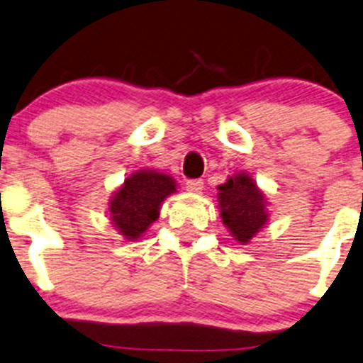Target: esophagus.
Instances as JSON below:
<instances>
[{"instance_id":"1","label":"esophagus","mask_w":363,"mask_h":363,"mask_svg":"<svg viewBox=\"0 0 363 363\" xmlns=\"http://www.w3.org/2000/svg\"><path fill=\"white\" fill-rule=\"evenodd\" d=\"M186 189H188L189 193H200L203 189V181H202V179L188 181V182H186Z\"/></svg>"}]
</instances>
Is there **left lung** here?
<instances>
[{
    "mask_svg": "<svg viewBox=\"0 0 363 363\" xmlns=\"http://www.w3.org/2000/svg\"><path fill=\"white\" fill-rule=\"evenodd\" d=\"M223 225L239 244H250L269 223V200L247 172H237L218 186Z\"/></svg>",
    "mask_w": 363,
    "mask_h": 363,
    "instance_id": "8db88e82",
    "label": "left lung"
}]
</instances>
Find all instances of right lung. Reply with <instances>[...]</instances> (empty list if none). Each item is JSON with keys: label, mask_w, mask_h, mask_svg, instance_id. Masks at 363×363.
Here are the masks:
<instances>
[{"label": "right lung", "mask_w": 363, "mask_h": 363, "mask_svg": "<svg viewBox=\"0 0 363 363\" xmlns=\"http://www.w3.org/2000/svg\"><path fill=\"white\" fill-rule=\"evenodd\" d=\"M174 193H177V182L172 175L155 168L135 170L108 200L113 228L130 242L138 240L160 218L161 205Z\"/></svg>", "instance_id": "add662e5"}]
</instances>
